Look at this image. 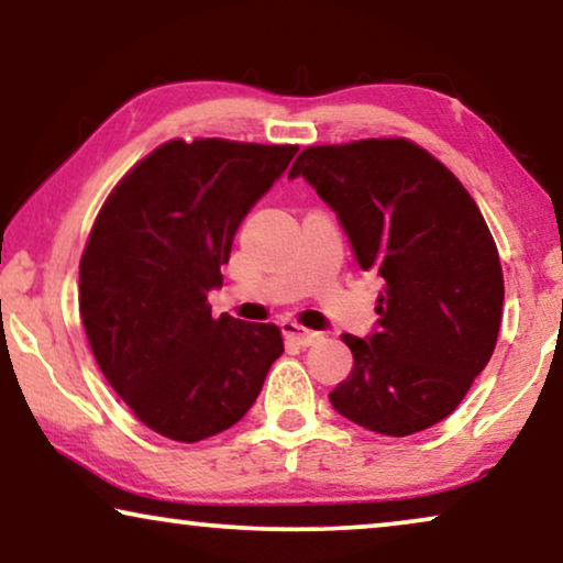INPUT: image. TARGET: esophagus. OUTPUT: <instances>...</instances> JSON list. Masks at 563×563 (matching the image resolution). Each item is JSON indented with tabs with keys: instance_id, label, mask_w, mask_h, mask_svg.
Here are the masks:
<instances>
[{
	"instance_id": "1",
	"label": "esophagus",
	"mask_w": 563,
	"mask_h": 563,
	"mask_svg": "<svg viewBox=\"0 0 563 563\" xmlns=\"http://www.w3.org/2000/svg\"><path fill=\"white\" fill-rule=\"evenodd\" d=\"M280 329H283V334L290 339V342H296L300 346H313V344L321 342L319 331H308L303 327H298L296 321H283Z\"/></svg>"
}]
</instances>
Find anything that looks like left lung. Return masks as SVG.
<instances>
[{
  "label": "left lung",
  "instance_id": "8db88e82",
  "mask_svg": "<svg viewBox=\"0 0 563 563\" xmlns=\"http://www.w3.org/2000/svg\"><path fill=\"white\" fill-rule=\"evenodd\" d=\"M298 176L383 280L375 329L344 334L354 367L331 406L385 437L443 421L493 357L503 319V267L477 203L400 137L306 147L288 173Z\"/></svg>",
  "mask_w": 563,
  "mask_h": 563
}]
</instances>
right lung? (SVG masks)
<instances>
[{"label": "right lung", "mask_w": 563, "mask_h": 563, "mask_svg": "<svg viewBox=\"0 0 563 563\" xmlns=\"http://www.w3.org/2000/svg\"><path fill=\"white\" fill-rule=\"evenodd\" d=\"M296 145L173 140L134 165L97 217L81 257L78 306L117 395L173 441L227 431L252 408L280 329L213 319L234 234Z\"/></svg>", "instance_id": "right-lung-1"}]
</instances>
